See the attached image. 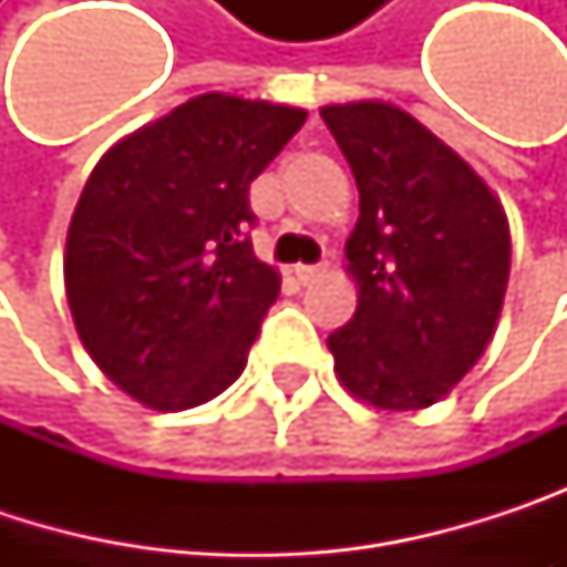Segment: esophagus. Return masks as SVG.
<instances>
[{"label":"esophagus","mask_w":567,"mask_h":567,"mask_svg":"<svg viewBox=\"0 0 567 567\" xmlns=\"http://www.w3.org/2000/svg\"><path fill=\"white\" fill-rule=\"evenodd\" d=\"M295 276H298V282L301 285H311L315 279L324 276V266H295Z\"/></svg>","instance_id":"34e87169"}]
</instances>
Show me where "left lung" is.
<instances>
[{"label": "left lung", "mask_w": 567, "mask_h": 567, "mask_svg": "<svg viewBox=\"0 0 567 567\" xmlns=\"http://www.w3.org/2000/svg\"><path fill=\"white\" fill-rule=\"evenodd\" d=\"M361 216L344 243L354 318L328 338L338 381L378 410L450 394L493 341L509 285V219L486 179L388 101L321 107Z\"/></svg>", "instance_id": "1"}]
</instances>
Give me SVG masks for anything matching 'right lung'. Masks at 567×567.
<instances>
[{
    "instance_id": "right-lung-1",
    "label": "right lung",
    "mask_w": 567,
    "mask_h": 567,
    "mask_svg": "<svg viewBox=\"0 0 567 567\" xmlns=\"http://www.w3.org/2000/svg\"><path fill=\"white\" fill-rule=\"evenodd\" d=\"M305 117L199 94L121 137L87 176L64 291L91 361L144 406L189 410L243 374L282 285L246 236L249 183Z\"/></svg>"
}]
</instances>
